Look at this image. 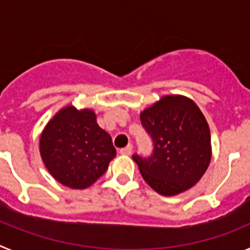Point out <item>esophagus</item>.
<instances>
[{
  "label": "esophagus",
  "instance_id": "34e87169",
  "mask_svg": "<svg viewBox=\"0 0 250 250\" xmlns=\"http://www.w3.org/2000/svg\"><path fill=\"white\" fill-rule=\"evenodd\" d=\"M132 151V145L129 144L127 146L123 147V149H120V154L121 155H130Z\"/></svg>",
  "mask_w": 250,
  "mask_h": 250
}]
</instances>
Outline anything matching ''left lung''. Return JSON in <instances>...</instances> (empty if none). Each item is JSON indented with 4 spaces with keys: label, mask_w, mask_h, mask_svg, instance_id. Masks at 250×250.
<instances>
[{
    "label": "left lung",
    "mask_w": 250,
    "mask_h": 250,
    "mask_svg": "<svg viewBox=\"0 0 250 250\" xmlns=\"http://www.w3.org/2000/svg\"><path fill=\"white\" fill-rule=\"evenodd\" d=\"M140 120L154 144L149 158L132 155L145 182L165 196L194 187L211 159L210 130L196 104L167 95L141 112Z\"/></svg>",
    "instance_id": "obj_1"
}]
</instances>
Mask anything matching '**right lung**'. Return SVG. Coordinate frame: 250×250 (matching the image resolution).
<instances>
[{"label": "right lung", "instance_id": "obj_1", "mask_svg": "<svg viewBox=\"0 0 250 250\" xmlns=\"http://www.w3.org/2000/svg\"><path fill=\"white\" fill-rule=\"evenodd\" d=\"M40 154L57 182L72 189H85L107 170L116 150L92 110L66 106L43 129Z\"/></svg>", "mask_w": 250, "mask_h": 250}]
</instances>
